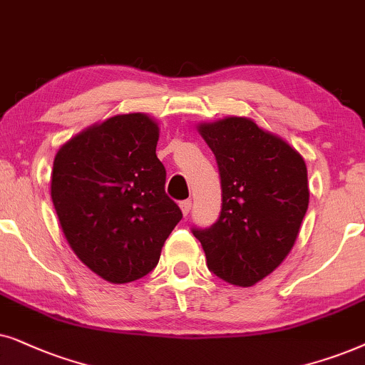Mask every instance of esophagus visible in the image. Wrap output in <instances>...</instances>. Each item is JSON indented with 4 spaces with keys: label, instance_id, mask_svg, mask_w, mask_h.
<instances>
[{
    "label": "esophagus",
    "instance_id": "34e87169",
    "mask_svg": "<svg viewBox=\"0 0 365 365\" xmlns=\"http://www.w3.org/2000/svg\"><path fill=\"white\" fill-rule=\"evenodd\" d=\"M180 208H182V213L183 215H188V213H190V210H192V200H183V202H180Z\"/></svg>",
    "mask_w": 365,
    "mask_h": 365
}]
</instances>
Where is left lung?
I'll return each instance as SVG.
<instances>
[{"label":"left lung","instance_id":"left-lung-1","mask_svg":"<svg viewBox=\"0 0 365 365\" xmlns=\"http://www.w3.org/2000/svg\"><path fill=\"white\" fill-rule=\"evenodd\" d=\"M198 132L215 155L222 210L213 225L192 232L208 270L250 287L292 250L309 207L307 167L297 150L249 118L228 116Z\"/></svg>","mask_w":365,"mask_h":365}]
</instances>
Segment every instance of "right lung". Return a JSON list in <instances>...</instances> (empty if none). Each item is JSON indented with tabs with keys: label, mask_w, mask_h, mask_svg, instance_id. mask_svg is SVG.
<instances>
[{
	"label": "right lung",
	"mask_w": 365,
	"mask_h": 365,
	"mask_svg": "<svg viewBox=\"0 0 365 365\" xmlns=\"http://www.w3.org/2000/svg\"><path fill=\"white\" fill-rule=\"evenodd\" d=\"M158 125L145 113L111 116L58 150L51 200L78 259L111 284L142 279L182 210L165 193Z\"/></svg>",
	"instance_id": "right-lung-1"
}]
</instances>
